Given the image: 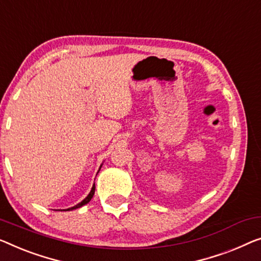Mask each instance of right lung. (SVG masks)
<instances>
[{
	"instance_id": "obj_1",
	"label": "right lung",
	"mask_w": 261,
	"mask_h": 261,
	"mask_svg": "<svg viewBox=\"0 0 261 261\" xmlns=\"http://www.w3.org/2000/svg\"><path fill=\"white\" fill-rule=\"evenodd\" d=\"M93 194H95V184H93V186H92V189H91V191H90V193L88 194V197L85 198V199H83L81 201L80 204H77V205H75V206H72V207H70V208H67V210H63V211H72V210H75V208H79V207H81V206H83V205H85V204H88L89 201L91 200V198L93 197Z\"/></svg>"
}]
</instances>
